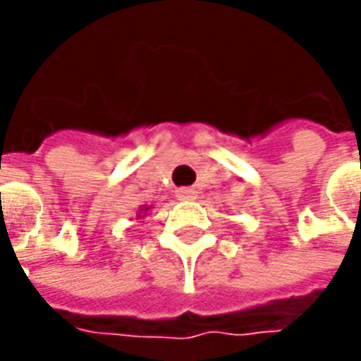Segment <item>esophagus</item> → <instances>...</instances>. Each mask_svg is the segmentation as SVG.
I'll return each mask as SVG.
<instances>
[{"mask_svg": "<svg viewBox=\"0 0 361 361\" xmlns=\"http://www.w3.org/2000/svg\"><path fill=\"white\" fill-rule=\"evenodd\" d=\"M176 199L178 201H192V199H197V190L195 188H178L176 190Z\"/></svg>", "mask_w": 361, "mask_h": 361, "instance_id": "obj_1", "label": "esophagus"}]
</instances>
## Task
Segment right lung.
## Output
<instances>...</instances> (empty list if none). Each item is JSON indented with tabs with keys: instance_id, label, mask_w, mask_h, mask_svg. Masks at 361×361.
Wrapping results in <instances>:
<instances>
[{
	"instance_id": "obj_1",
	"label": "right lung",
	"mask_w": 361,
	"mask_h": 361,
	"mask_svg": "<svg viewBox=\"0 0 361 361\" xmlns=\"http://www.w3.org/2000/svg\"><path fill=\"white\" fill-rule=\"evenodd\" d=\"M148 209H150V207H146V204H142V207L138 209V213H136V221L145 219V215H146V213H148Z\"/></svg>"
}]
</instances>
